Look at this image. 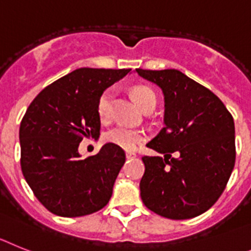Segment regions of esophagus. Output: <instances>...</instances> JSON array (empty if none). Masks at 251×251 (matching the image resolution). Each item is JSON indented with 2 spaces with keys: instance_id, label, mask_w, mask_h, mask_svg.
<instances>
[{
  "instance_id": "obj_1",
  "label": "esophagus",
  "mask_w": 251,
  "mask_h": 251,
  "mask_svg": "<svg viewBox=\"0 0 251 251\" xmlns=\"http://www.w3.org/2000/svg\"><path fill=\"white\" fill-rule=\"evenodd\" d=\"M126 158L134 159V158H136V154H134V152H126Z\"/></svg>"
}]
</instances>
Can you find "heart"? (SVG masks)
Masks as SVG:
<instances>
[{"instance_id":"obj_1","label":"heart","mask_w":251,"mask_h":251,"mask_svg":"<svg viewBox=\"0 0 251 251\" xmlns=\"http://www.w3.org/2000/svg\"><path fill=\"white\" fill-rule=\"evenodd\" d=\"M131 95L134 101L138 103L140 108L147 106L150 102H154V103L156 102L155 93L152 92L149 87H134L131 91ZM111 97H112V91L107 89V91H104L102 93L99 100V103H97V112H99L100 119L103 120V121L107 120L108 116H110ZM104 139L108 143L113 144V145H116L119 148H123L125 150H134L141 141H144L145 135L139 131V130H132V128L125 127V126H117V127H113L112 130H110L107 134L104 135Z\"/></svg>"}]
</instances>
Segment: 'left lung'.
Masks as SVG:
<instances>
[{
    "instance_id": "1",
    "label": "left lung",
    "mask_w": 251,
    "mask_h": 251,
    "mask_svg": "<svg viewBox=\"0 0 251 251\" xmlns=\"http://www.w3.org/2000/svg\"><path fill=\"white\" fill-rule=\"evenodd\" d=\"M135 72L164 96L165 126L147 144L164 158L143 156L141 200L167 219L200 216L219 200L234 169V119L216 95L177 69Z\"/></svg>"
}]
</instances>
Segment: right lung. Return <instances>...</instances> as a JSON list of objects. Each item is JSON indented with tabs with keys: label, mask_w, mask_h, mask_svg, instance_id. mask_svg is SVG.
<instances>
[{
	"label": "right lung",
	"mask_w": 251,
	"mask_h": 251,
	"mask_svg": "<svg viewBox=\"0 0 251 251\" xmlns=\"http://www.w3.org/2000/svg\"><path fill=\"white\" fill-rule=\"evenodd\" d=\"M131 69L78 68L39 93L20 125L21 171L50 212L79 217L103 208L125 163V151L107 143L80 158L83 138L100 136L97 103Z\"/></svg>",
	"instance_id": "obj_1"
}]
</instances>
